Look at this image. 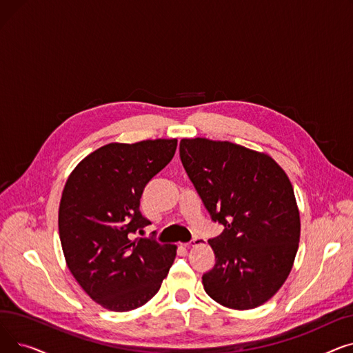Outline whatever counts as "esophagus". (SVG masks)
<instances>
[{
	"instance_id": "34e87169",
	"label": "esophagus",
	"mask_w": 353,
	"mask_h": 353,
	"mask_svg": "<svg viewBox=\"0 0 353 353\" xmlns=\"http://www.w3.org/2000/svg\"><path fill=\"white\" fill-rule=\"evenodd\" d=\"M205 243H206V240H205V239H201V237H194L188 246L194 248V246H200V245H205Z\"/></svg>"
}]
</instances>
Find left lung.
I'll list each match as a JSON object with an SVG mask.
<instances>
[{
  "instance_id": "left-lung-1",
  "label": "left lung",
  "mask_w": 353,
  "mask_h": 353,
  "mask_svg": "<svg viewBox=\"0 0 353 353\" xmlns=\"http://www.w3.org/2000/svg\"><path fill=\"white\" fill-rule=\"evenodd\" d=\"M180 159L212 220L216 265L203 274L219 305L248 310L286 282L299 248L301 216L293 186L269 154L230 141L181 139Z\"/></svg>"
}]
</instances>
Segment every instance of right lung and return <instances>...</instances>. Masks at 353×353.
I'll list each match as a JSON object with an SVG mask.
<instances>
[{"mask_svg": "<svg viewBox=\"0 0 353 353\" xmlns=\"http://www.w3.org/2000/svg\"><path fill=\"white\" fill-rule=\"evenodd\" d=\"M176 147V139L108 143L84 157L65 181L59 208L65 263L104 309L128 312L145 305L174 262L176 245L128 234L150 225L140 213V199Z\"/></svg>", "mask_w": 353, "mask_h": 353, "instance_id": "obj_1", "label": "right lung"}]
</instances>
